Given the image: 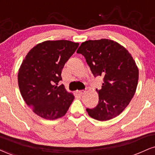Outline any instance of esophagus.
<instances>
[{
  "label": "esophagus",
  "instance_id": "obj_1",
  "mask_svg": "<svg viewBox=\"0 0 155 155\" xmlns=\"http://www.w3.org/2000/svg\"><path fill=\"white\" fill-rule=\"evenodd\" d=\"M76 93H77L78 95H83L84 94V93H85V91H83V90H82V91H76Z\"/></svg>",
  "mask_w": 155,
  "mask_h": 155
}]
</instances>
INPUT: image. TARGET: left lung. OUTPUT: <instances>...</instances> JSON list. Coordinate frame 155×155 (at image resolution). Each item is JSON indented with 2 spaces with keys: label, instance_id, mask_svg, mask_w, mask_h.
<instances>
[{
  "label": "left lung",
  "instance_id": "8db88e82",
  "mask_svg": "<svg viewBox=\"0 0 155 155\" xmlns=\"http://www.w3.org/2000/svg\"><path fill=\"white\" fill-rule=\"evenodd\" d=\"M77 53L83 55L95 78L103 77L98 104L86 108L88 115L98 121H108L119 115L136 92L139 70L131 54L123 46L110 39L88 40Z\"/></svg>",
  "mask_w": 155,
  "mask_h": 155
}]
</instances>
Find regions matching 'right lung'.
Listing matches in <instances>:
<instances>
[{
    "mask_svg": "<svg viewBox=\"0 0 155 155\" xmlns=\"http://www.w3.org/2000/svg\"><path fill=\"white\" fill-rule=\"evenodd\" d=\"M79 44L68 40L46 41L28 51L18 70V83L26 104L41 118L54 120L65 115L74 100L62 81L64 64Z\"/></svg>",
    "mask_w": 155,
    "mask_h": 155,
    "instance_id": "1",
    "label": "right lung"
}]
</instances>
